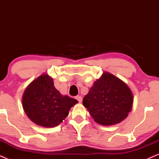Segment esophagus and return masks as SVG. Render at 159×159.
<instances>
[{
	"instance_id": "esophagus-1",
	"label": "esophagus",
	"mask_w": 159,
	"mask_h": 159,
	"mask_svg": "<svg viewBox=\"0 0 159 159\" xmlns=\"http://www.w3.org/2000/svg\"><path fill=\"white\" fill-rule=\"evenodd\" d=\"M76 99L78 101H79V103H82V98L80 96V95H78V96H77L76 97Z\"/></svg>"
}]
</instances>
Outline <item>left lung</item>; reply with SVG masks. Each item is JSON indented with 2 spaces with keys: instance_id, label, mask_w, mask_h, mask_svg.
Masks as SVG:
<instances>
[{
  "instance_id": "8db88e82",
  "label": "left lung",
  "mask_w": 159,
  "mask_h": 159,
  "mask_svg": "<svg viewBox=\"0 0 159 159\" xmlns=\"http://www.w3.org/2000/svg\"><path fill=\"white\" fill-rule=\"evenodd\" d=\"M82 103L95 122L114 125L127 117L132 107L133 95L122 80L104 72L94 82Z\"/></svg>"
}]
</instances>
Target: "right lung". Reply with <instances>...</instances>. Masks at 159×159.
I'll list each match as a JSON object with an SVG mask.
<instances>
[{
  "instance_id": "obj_1",
  "label": "right lung",
  "mask_w": 159,
  "mask_h": 159,
  "mask_svg": "<svg viewBox=\"0 0 159 159\" xmlns=\"http://www.w3.org/2000/svg\"><path fill=\"white\" fill-rule=\"evenodd\" d=\"M77 103L76 99L61 94L54 87L53 78L47 74L33 80L22 97L25 114L32 121L43 127L58 126Z\"/></svg>"
}]
</instances>
